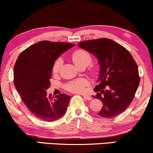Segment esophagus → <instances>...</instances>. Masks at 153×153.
Wrapping results in <instances>:
<instances>
[{
    "label": "esophagus",
    "instance_id": "34e87169",
    "mask_svg": "<svg viewBox=\"0 0 153 153\" xmlns=\"http://www.w3.org/2000/svg\"><path fill=\"white\" fill-rule=\"evenodd\" d=\"M83 98H84L85 100H92V97L88 95H83Z\"/></svg>",
    "mask_w": 153,
    "mask_h": 153
}]
</instances>
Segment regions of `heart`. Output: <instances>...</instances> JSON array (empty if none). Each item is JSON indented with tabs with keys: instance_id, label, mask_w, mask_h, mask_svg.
<instances>
[{
	"instance_id": "obj_1",
	"label": "heart",
	"mask_w": 153,
	"mask_h": 153,
	"mask_svg": "<svg viewBox=\"0 0 153 153\" xmlns=\"http://www.w3.org/2000/svg\"><path fill=\"white\" fill-rule=\"evenodd\" d=\"M71 59L77 66L82 68L88 66L92 61V56L88 51L84 49H78L73 52L71 55ZM63 64V60L61 58H59L55 63H53L52 71L54 74L59 73L61 65ZM90 71L92 73H96L97 68L93 65H91ZM89 85L88 80L85 78H78L77 80H72L68 82L65 85V88L67 90L75 93H85L87 91V87Z\"/></svg>"
}]
</instances>
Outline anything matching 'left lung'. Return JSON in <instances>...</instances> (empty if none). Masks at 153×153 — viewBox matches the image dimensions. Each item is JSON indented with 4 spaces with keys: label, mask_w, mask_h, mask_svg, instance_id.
Masks as SVG:
<instances>
[{
    "label": "left lung",
    "mask_w": 153,
    "mask_h": 153,
    "mask_svg": "<svg viewBox=\"0 0 153 153\" xmlns=\"http://www.w3.org/2000/svg\"><path fill=\"white\" fill-rule=\"evenodd\" d=\"M78 46L95 56L100 63L94 97L103 106L97 114L107 119L117 117L130 105L140 83L136 62L128 50L109 39L88 40Z\"/></svg>",
    "instance_id": "left-lung-1"
}]
</instances>
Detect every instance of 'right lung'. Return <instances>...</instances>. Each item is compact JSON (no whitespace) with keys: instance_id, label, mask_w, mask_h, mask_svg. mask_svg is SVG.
<instances>
[{"instance_id":"right-lung-1","label":"right lung","mask_w":153,"mask_h":153,"mask_svg":"<svg viewBox=\"0 0 153 153\" xmlns=\"http://www.w3.org/2000/svg\"><path fill=\"white\" fill-rule=\"evenodd\" d=\"M66 42L42 41L29 46L17 58L14 65V84L21 99L38 119L53 121L64 115L71 97L61 94L47 95L52 68L61 53L74 46Z\"/></svg>"}]
</instances>
